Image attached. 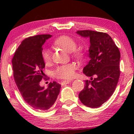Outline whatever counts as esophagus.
<instances>
[{
	"mask_svg": "<svg viewBox=\"0 0 134 134\" xmlns=\"http://www.w3.org/2000/svg\"><path fill=\"white\" fill-rule=\"evenodd\" d=\"M70 82H71V81H69V80H67V81H63L61 84H62V85H65V84H69V83Z\"/></svg>",
	"mask_w": 134,
	"mask_h": 134,
	"instance_id": "esophagus-1",
	"label": "esophagus"
}]
</instances>
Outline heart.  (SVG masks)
Here are the masks:
<instances>
[{
	"mask_svg": "<svg viewBox=\"0 0 134 134\" xmlns=\"http://www.w3.org/2000/svg\"><path fill=\"white\" fill-rule=\"evenodd\" d=\"M53 43L57 47L62 48L66 51L71 52L74 58L82 60L85 57V53L82 50L76 48L77 43L74 38L67 35H62L57 38ZM41 57L45 63H49L51 60V53L47 49H44L41 52ZM77 67L74 63H69L58 66L53 72V76L57 79H69L74 76Z\"/></svg>",
	"mask_w": 134,
	"mask_h": 134,
	"instance_id": "heart-1",
	"label": "heart"
}]
</instances>
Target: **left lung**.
<instances>
[{"label":"left lung","instance_id":"8db88e82","mask_svg":"<svg viewBox=\"0 0 134 134\" xmlns=\"http://www.w3.org/2000/svg\"><path fill=\"white\" fill-rule=\"evenodd\" d=\"M77 33L90 38L91 43V59L83 72L91 77V81H86L79 98L87 107L98 108L111 96L117 86L120 74V53L107 33L91 30H80Z\"/></svg>","mask_w":134,"mask_h":134}]
</instances>
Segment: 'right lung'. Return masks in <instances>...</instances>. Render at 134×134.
<instances>
[{
	"label": "right lung",
	"mask_w": 134,
	"mask_h": 134,
	"mask_svg": "<svg viewBox=\"0 0 134 134\" xmlns=\"http://www.w3.org/2000/svg\"><path fill=\"white\" fill-rule=\"evenodd\" d=\"M50 35H39L24 39L17 48L12 60L13 76L23 99L33 109L44 111L55 103L61 86L53 81L47 88L40 82L44 78L45 67L41 57L42 45Z\"/></svg>",
	"instance_id": "1"
}]
</instances>
